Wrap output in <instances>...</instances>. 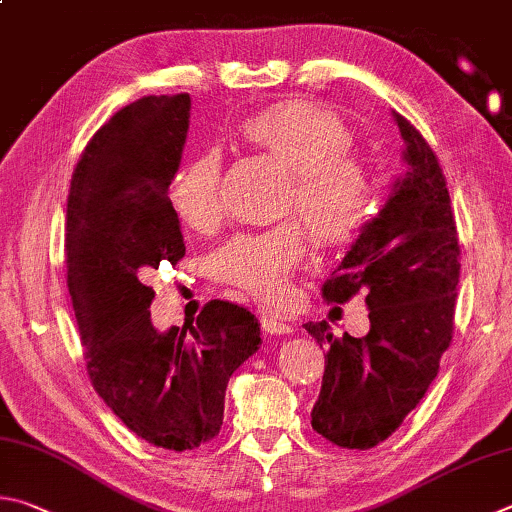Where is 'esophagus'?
Returning <instances> with one entry per match:
<instances>
[{
	"label": "esophagus",
	"mask_w": 512,
	"mask_h": 512,
	"mask_svg": "<svg viewBox=\"0 0 512 512\" xmlns=\"http://www.w3.org/2000/svg\"><path fill=\"white\" fill-rule=\"evenodd\" d=\"M262 329L271 336H284V333H291L293 327L286 320L275 318V315H262Z\"/></svg>",
	"instance_id": "1"
}]
</instances>
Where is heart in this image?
I'll list each match as a JSON object with an SVG mask.
<instances>
[{
	"mask_svg": "<svg viewBox=\"0 0 512 512\" xmlns=\"http://www.w3.org/2000/svg\"><path fill=\"white\" fill-rule=\"evenodd\" d=\"M241 138L288 170L282 212H297L322 246H342L365 228L374 212V183L367 167L349 154V129L320 105L280 102L246 118ZM221 163L215 154L181 167L170 183V206L183 226L212 232L221 221ZM306 253V232L297 221L232 237L210 259L217 280L275 304Z\"/></svg>",
	"mask_w": 512,
	"mask_h": 512,
	"instance_id": "obj_1",
	"label": "heart"
}]
</instances>
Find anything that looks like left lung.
Wrapping results in <instances>:
<instances>
[{"label": "left lung", "mask_w": 512, "mask_h": 512, "mask_svg": "<svg viewBox=\"0 0 512 512\" xmlns=\"http://www.w3.org/2000/svg\"><path fill=\"white\" fill-rule=\"evenodd\" d=\"M392 116L407 170L322 286L338 304L365 293L369 333L336 338L324 320L304 324L327 347L311 425L347 450L374 448L396 432L452 340L461 250L450 194L432 147L401 114Z\"/></svg>", "instance_id": "8db88e82"}]
</instances>
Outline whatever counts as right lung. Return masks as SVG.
I'll return each mask as SVG.
<instances>
[{
  "label": "right lung",
  "instance_id": "obj_1",
  "mask_svg": "<svg viewBox=\"0 0 512 512\" xmlns=\"http://www.w3.org/2000/svg\"><path fill=\"white\" fill-rule=\"evenodd\" d=\"M190 96H147L109 118L82 152L67 203L69 293L94 389L129 430L194 450L224 423L230 376L262 345L244 306L212 300L188 329L159 331L147 275L185 255L170 206Z\"/></svg>",
  "mask_w": 512,
  "mask_h": 512
}]
</instances>
